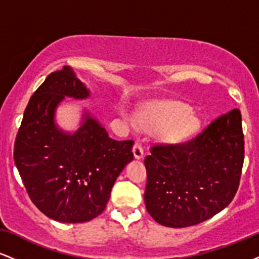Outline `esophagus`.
Wrapping results in <instances>:
<instances>
[{
  "label": "esophagus",
  "instance_id": "1",
  "mask_svg": "<svg viewBox=\"0 0 259 259\" xmlns=\"http://www.w3.org/2000/svg\"><path fill=\"white\" fill-rule=\"evenodd\" d=\"M133 153H134V157H135L136 159H141L142 157H144V148H142L141 144H140L139 141L135 142V145H134Z\"/></svg>",
  "mask_w": 259,
  "mask_h": 259
}]
</instances>
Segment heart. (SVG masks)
Returning a JSON list of instances; mask_svg holds the SVG:
<instances>
[{
    "mask_svg": "<svg viewBox=\"0 0 259 259\" xmlns=\"http://www.w3.org/2000/svg\"><path fill=\"white\" fill-rule=\"evenodd\" d=\"M148 130H160L164 141L179 142L189 138L200 126V119L191 107L179 101H167L151 107L140 118Z\"/></svg>",
    "mask_w": 259,
    "mask_h": 259,
    "instance_id": "obj_1",
    "label": "heart"
}]
</instances>
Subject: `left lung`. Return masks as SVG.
<instances>
[{"label":"left lung","mask_w":259,"mask_h":259,"mask_svg":"<svg viewBox=\"0 0 259 259\" xmlns=\"http://www.w3.org/2000/svg\"><path fill=\"white\" fill-rule=\"evenodd\" d=\"M241 113L221 115L183 144L154 145L145 158V204L169 228H186L212 218L233 201L245 153Z\"/></svg>","instance_id":"8db88e82"}]
</instances>
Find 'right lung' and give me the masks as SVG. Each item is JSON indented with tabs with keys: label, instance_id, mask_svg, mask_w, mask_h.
<instances>
[{
	"label": "right lung",
	"instance_id": "add662e5",
	"mask_svg": "<svg viewBox=\"0 0 259 259\" xmlns=\"http://www.w3.org/2000/svg\"><path fill=\"white\" fill-rule=\"evenodd\" d=\"M65 96H90L67 65L50 74L29 101L14 142V163L29 197L45 215L84 223L105 210L114 181L134 158V141L111 139L88 112L75 133L62 132L55 112Z\"/></svg>",
	"mask_w": 259,
	"mask_h": 259
}]
</instances>
